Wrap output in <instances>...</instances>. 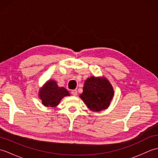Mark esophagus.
Returning <instances> with one entry per match:
<instances>
[{"label": "esophagus", "mask_w": 158, "mask_h": 158, "mask_svg": "<svg viewBox=\"0 0 158 158\" xmlns=\"http://www.w3.org/2000/svg\"><path fill=\"white\" fill-rule=\"evenodd\" d=\"M71 94H73V96H76L77 95V91L76 89H74V90H72L71 91Z\"/></svg>", "instance_id": "esophagus-1"}]
</instances>
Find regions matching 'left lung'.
Returning a JSON list of instances; mask_svg holds the SVG:
<instances>
[{
    "instance_id": "1",
    "label": "left lung",
    "mask_w": 158,
    "mask_h": 158,
    "mask_svg": "<svg viewBox=\"0 0 158 158\" xmlns=\"http://www.w3.org/2000/svg\"><path fill=\"white\" fill-rule=\"evenodd\" d=\"M113 96V86L105 77L92 76L85 81L79 97L90 110L100 112L108 108Z\"/></svg>"
}]
</instances>
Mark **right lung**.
Returning <instances> with one entry per match:
<instances>
[{"label": "right lung", "instance_id": "add662e5", "mask_svg": "<svg viewBox=\"0 0 158 158\" xmlns=\"http://www.w3.org/2000/svg\"><path fill=\"white\" fill-rule=\"evenodd\" d=\"M70 93L64 87H59L56 81L48 80L39 91V97L43 105L47 107L57 106L65 96H69Z\"/></svg>", "mask_w": 158, "mask_h": 158}]
</instances>
